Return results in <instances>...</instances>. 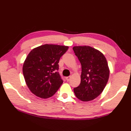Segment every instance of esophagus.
Instances as JSON below:
<instances>
[{
  "label": "esophagus",
  "instance_id": "1",
  "mask_svg": "<svg viewBox=\"0 0 131 131\" xmlns=\"http://www.w3.org/2000/svg\"><path fill=\"white\" fill-rule=\"evenodd\" d=\"M70 79H71V77L70 76H68V77H66V80H67V81H69L70 80Z\"/></svg>",
  "mask_w": 131,
  "mask_h": 131
}]
</instances>
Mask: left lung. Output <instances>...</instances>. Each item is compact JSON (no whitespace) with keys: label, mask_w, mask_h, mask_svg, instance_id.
<instances>
[{"label":"left lung","mask_w":131,"mask_h":131,"mask_svg":"<svg viewBox=\"0 0 131 131\" xmlns=\"http://www.w3.org/2000/svg\"><path fill=\"white\" fill-rule=\"evenodd\" d=\"M75 55L81 65V83L74 88V92L80 100H94L105 88L110 70L104 55L90 46H74Z\"/></svg>","instance_id":"obj_1"}]
</instances>
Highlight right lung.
<instances>
[{"label":"right lung","mask_w":131,"mask_h":131,"mask_svg":"<svg viewBox=\"0 0 131 131\" xmlns=\"http://www.w3.org/2000/svg\"><path fill=\"white\" fill-rule=\"evenodd\" d=\"M68 46L44 44L33 49L24 61L23 72L26 85L33 94L43 99L51 97L62 84L59 61Z\"/></svg>","instance_id":"1"}]
</instances>
